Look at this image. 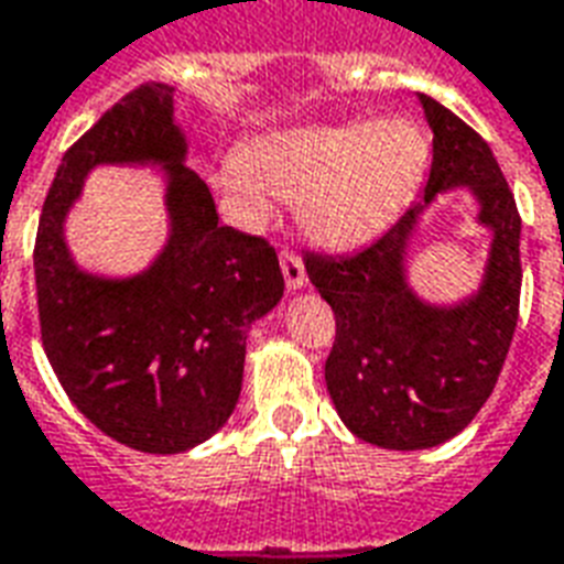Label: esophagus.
I'll list each match as a JSON object with an SVG mask.
<instances>
[{
	"instance_id": "obj_1",
	"label": "esophagus",
	"mask_w": 564,
	"mask_h": 564,
	"mask_svg": "<svg viewBox=\"0 0 564 564\" xmlns=\"http://www.w3.org/2000/svg\"><path fill=\"white\" fill-rule=\"evenodd\" d=\"M279 264H282V276H285V285L291 291H300V288L310 285V276H306V267L294 252L279 254Z\"/></svg>"
}]
</instances>
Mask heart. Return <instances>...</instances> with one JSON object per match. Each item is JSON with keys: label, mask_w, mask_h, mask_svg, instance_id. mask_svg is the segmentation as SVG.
Returning <instances> with one entry per match:
<instances>
[{"label": "heart", "mask_w": 564, "mask_h": 564, "mask_svg": "<svg viewBox=\"0 0 564 564\" xmlns=\"http://www.w3.org/2000/svg\"><path fill=\"white\" fill-rule=\"evenodd\" d=\"M430 162L423 131L405 119L310 122L261 134L221 164L213 186L252 228L297 200L303 234L324 249H357L414 200Z\"/></svg>", "instance_id": "obj_1"}]
</instances>
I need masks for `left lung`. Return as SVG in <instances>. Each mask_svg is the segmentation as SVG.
I'll use <instances>...</instances> for the list:
<instances>
[{"mask_svg":"<svg viewBox=\"0 0 564 564\" xmlns=\"http://www.w3.org/2000/svg\"><path fill=\"white\" fill-rule=\"evenodd\" d=\"M433 129L423 200L364 252L306 254V273L336 315L324 381L343 423L369 445L426 451L463 433L490 400L520 312V216L496 155L463 119L417 93ZM466 187L491 234L479 285L442 304L411 285L422 216Z\"/></svg>","mask_w":564,"mask_h":564,"instance_id":"left-lung-1","label":"left lung"}]
</instances>
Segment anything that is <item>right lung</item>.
Returning a JSON list of instances; mask_svg holds the SVG:
<instances>
[{
	"instance_id": "right-lung-1",
	"label": "right lung",
	"mask_w": 564,
	"mask_h": 564,
	"mask_svg": "<svg viewBox=\"0 0 564 564\" xmlns=\"http://www.w3.org/2000/svg\"><path fill=\"white\" fill-rule=\"evenodd\" d=\"M174 86L122 98L63 155L35 240L41 343L86 421L141 454H183L237 409L246 333L285 291L261 237L219 225L204 180L188 167ZM96 166L163 176L169 237L150 265L113 278L73 258L64 225Z\"/></svg>"
}]
</instances>
